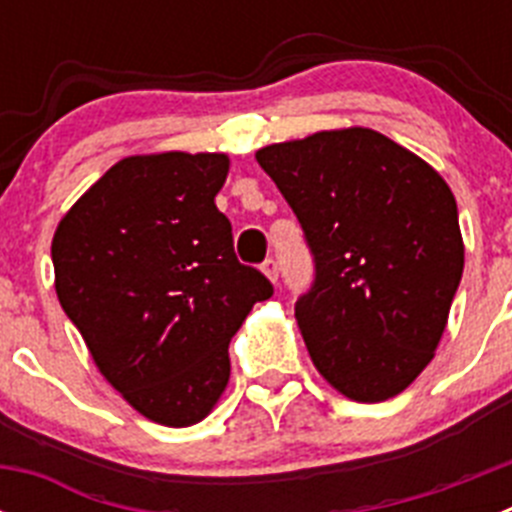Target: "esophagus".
I'll use <instances>...</instances> for the list:
<instances>
[{
  "label": "esophagus",
  "instance_id": "1",
  "mask_svg": "<svg viewBox=\"0 0 512 512\" xmlns=\"http://www.w3.org/2000/svg\"><path fill=\"white\" fill-rule=\"evenodd\" d=\"M261 271H264L266 279H269V282H277V279H279V266H277V259H266L264 264H261Z\"/></svg>",
  "mask_w": 512,
  "mask_h": 512
}]
</instances>
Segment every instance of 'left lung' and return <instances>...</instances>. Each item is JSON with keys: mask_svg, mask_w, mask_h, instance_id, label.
<instances>
[{"mask_svg": "<svg viewBox=\"0 0 512 512\" xmlns=\"http://www.w3.org/2000/svg\"><path fill=\"white\" fill-rule=\"evenodd\" d=\"M256 161L315 256L295 305L315 369L356 402L408 390L436 354L464 271L449 184L372 128L271 143Z\"/></svg>", "mask_w": 512, "mask_h": 512, "instance_id": "obj_1", "label": "left lung"}]
</instances>
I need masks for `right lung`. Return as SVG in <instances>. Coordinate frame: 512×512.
Returning a JSON list of instances; mask_svg holds the SVG:
<instances>
[{
    "instance_id": "add662e5",
    "label": "right lung",
    "mask_w": 512,
    "mask_h": 512,
    "mask_svg": "<svg viewBox=\"0 0 512 512\" xmlns=\"http://www.w3.org/2000/svg\"><path fill=\"white\" fill-rule=\"evenodd\" d=\"M225 153L117 161L53 233L56 295L102 377L143 418L200 423L230 379L228 343L269 279L235 259L215 207Z\"/></svg>"
}]
</instances>
